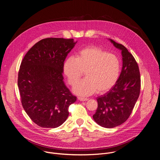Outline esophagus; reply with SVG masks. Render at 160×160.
<instances>
[{"label":"esophagus","mask_w":160,"mask_h":160,"mask_svg":"<svg viewBox=\"0 0 160 160\" xmlns=\"http://www.w3.org/2000/svg\"><path fill=\"white\" fill-rule=\"evenodd\" d=\"M78 99L81 101H87L88 100L87 98H82V97H78Z\"/></svg>","instance_id":"obj_1"}]
</instances>
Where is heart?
<instances>
[{"label":"heart","mask_w":160,"mask_h":160,"mask_svg":"<svg viewBox=\"0 0 160 160\" xmlns=\"http://www.w3.org/2000/svg\"><path fill=\"white\" fill-rule=\"evenodd\" d=\"M120 69V61L117 56L96 47L82 49L77 58H67L63 65L64 73L72 86L76 84L85 72L86 78L73 88V92L80 96L109 90L117 83Z\"/></svg>","instance_id":"heart-1"}]
</instances>
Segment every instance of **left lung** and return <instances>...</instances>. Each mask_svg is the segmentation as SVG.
Returning <instances> with one entry per match:
<instances>
[{"label":"left lung","instance_id":"left-lung-1","mask_svg":"<svg viewBox=\"0 0 160 160\" xmlns=\"http://www.w3.org/2000/svg\"><path fill=\"white\" fill-rule=\"evenodd\" d=\"M109 40L115 47L122 51L123 66L115 85L107 93L97 98L98 106L93 118L98 125L105 128L120 125L129 118L141 90L138 62L124 45Z\"/></svg>","mask_w":160,"mask_h":160}]
</instances>
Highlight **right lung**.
Listing matches in <instances>:
<instances>
[{"label":"right lung","mask_w":160,"mask_h":160,"mask_svg":"<svg viewBox=\"0 0 160 160\" xmlns=\"http://www.w3.org/2000/svg\"><path fill=\"white\" fill-rule=\"evenodd\" d=\"M77 42L73 38H47L37 42L22 59L18 86L22 108L42 128H56L69 115L77 100L63 82L64 60Z\"/></svg>","instance_id":"obj_1"}]
</instances>
